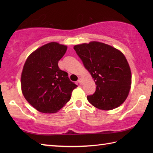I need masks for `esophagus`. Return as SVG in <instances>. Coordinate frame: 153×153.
<instances>
[{
	"label": "esophagus",
	"mask_w": 153,
	"mask_h": 153,
	"mask_svg": "<svg viewBox=\"0 0 153 153\" xmlns=\"http://www.w3.org/2000/svg\"><path fill=\"white\" fill-rule=\"evenodd\" d=\"M77 82L79 83V85H82V79H81V78H79V79H78V81H77Z\"/></svg>",
	"instance_id": "1"
}]
</instances>
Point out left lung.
I'll return each instance as SVG.
<instances>
[{"label": "left lung", "instance_id": "left-lung-1", "mask_svg": "<svg viewBox=\"0 0 153 153\" xmlns=\"http://www.w3.org/2000/svg\"><path fill=\"white\" fill-rule=\"evenodd\" d=\"M74 48L97 85L95 93L87 97L88 101L103 110L121 105L131 84L130 68L123 54L97 41L75 45Z\"/></svg>", "mask_w": 153, "mask_h": 153}]
</instances>
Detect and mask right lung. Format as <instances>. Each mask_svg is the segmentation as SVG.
<instances>
[{"label": "right lung", "mask_w": 153, "mask_h": 153, "mask_svg": "<svg viewBox=\"0 0 153 153\" xmlns=\"http://www.w3.org/2000/svg\"><path fill=\"white\" fill-rule=\"evenodd\" d=\"M67 47L51 42L33 52L27 58L21 76L25 99L38 111L55 113L69 101L77 87L68 73L58 67Z\"/></svg>", "instance_id": "1"}]
</instances>
